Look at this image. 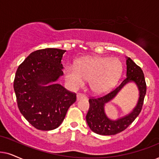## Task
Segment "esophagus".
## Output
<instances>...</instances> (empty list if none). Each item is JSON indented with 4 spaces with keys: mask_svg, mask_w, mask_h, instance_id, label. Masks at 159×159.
I'll return each instance as SVG.
<instances>
[{
    "mask_svg": "<svg viewBox=\"0 0 159 159\" xmlns=\"http://www.w3.org/2000/svg\"><path fill=\"white\" fill-rule=\"evenodd\" d=\"M76 98H77V100H79V99H86V97L83 94H77V95H76Z\"/></svg>",
    "mask_w": 159,
    "mask_h": 159,
    "instance_id": "esophagus-1",
    "label": "esophagus"
}]
</instances>
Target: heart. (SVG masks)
<instances>
[{
  "label": "heart",
  "instance_id": "heart-1",
  "mask_svg": "<svg viewBox=\"0 0 159 159\" xmlns=\"http://www.w3.org/2000/svg\"><path fill=\"white\" fill-rule=\"evenodd\" d=\"M123 71V65L117 58L89 57L81 59L76 65H67L64 68L67 83L72 89L81 87L89 79L93 92L103 94L117 83Z\"/></svg>",
  "mask_w": 159,
  "mask_h": 159
}]
</instances>
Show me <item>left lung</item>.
<instances>
[{
    "instance_id": "left-lung-1",
    "label": "left lung",
    "mask_w": 159,
    "mask_h": 159,
    "mask_svg": "<svg viewBox=\"0 0 159 159\" xmlns=\"http://www.w3.org/2000/svg\"><path fill=\"white\" fill-rule=\"evenodd\" d=\"M126 77L108 94L97 98H91L89 109L86 116L91 130L101 135H114L126 129L139 116L143 107L146 94V84L143 72L129 57H126ZM134 83L139 91V98L136 106L127 115L116 120H111L104 111L105 104L115 97L117 93L129 83Z\"/></svg>"
}]
</instances>
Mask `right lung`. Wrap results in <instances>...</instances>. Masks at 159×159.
I'll list each match as a JSON object with an SVG mask.
<instances>
[{"label": "right lung", "instance_id": "1", "mask_svg": "<svg viewBox=\"0 0 159 159\" xmlns=\"http://www.w3.org/2000/svg\"><path fill=\"white\" fill-rule=\"evenodd\" d=\"M66 50L48 48L32 52L17 68L14 81L20 113L37 129L59 127L76 94L57 83L63 75Z\"/></svg>", "mask_w": 159, "mask_h": 159}]
</instances>
